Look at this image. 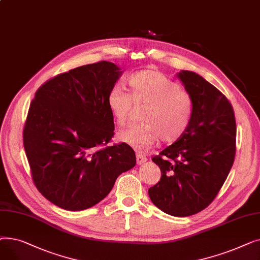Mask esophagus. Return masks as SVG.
<instances>
[{
    "label": "esophagus",
    "instance_id": "1",
    "mask_svg": "<svg viewBox=\"0 0 260 260\" xmlns=\"http://www.w3.org/2000/svg\"><path fill=\"white\" fill-rule=\"evenodd\" d=\"M136 161H137V165H143L147 161V158L142 154H137L136 155Z\"/></svg>",
    "mask_w": 260,
    "mask_h": 260
}]
</instances>
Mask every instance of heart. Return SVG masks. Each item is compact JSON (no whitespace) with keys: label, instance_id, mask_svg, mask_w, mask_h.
Returning <instances> with one entry per match:
<instances>
[{"label":"heart","instance_id":"1","mask_svg":"<svg viewBox=\"0 0 260 260\" xmlns=\"http://www.w3.org/2000/svg\"><path fill=\"white\" fill-rule=\"evenodd\" d=\"M127 84L129 93L113 87L107 94V106L117 124L126 122L136 105H145L141 120L118 135V140L138 152H146L158 143L179 140L187 131L194 115V100L187 90L158 71L144 70L133 75Z\"/></svg>","mask_w":260,"mask_h":260}]
</instances>
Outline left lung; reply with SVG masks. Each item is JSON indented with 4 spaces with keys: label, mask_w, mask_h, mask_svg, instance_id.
<instances>
[{
    "label": "left lung",
    "mask_w": 260,
    "mask_h": 260,
    "mask_svg": "<svg viewBox=\"0 0 260 260\" xmlns=\"http://www.w3.org/2000/svg\"><path fill=\"white\" fill-rule=\"evenodd\" d=\"M194 100V115L182 137L152 160L161 171L148 188L162 212L186 217L209 207L234 163L236 121L225 95L196 73L177 75Z\"/></svg>",
    "instance_id": "obj_1"
}]
</instances>
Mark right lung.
Returning a JSON list of instances; mask_svg holds the SVG:
<instances>
[{"mask_svg":"<svg viewBox=\"0 0 260 260\" xmlns=\"http://www.w3.org/2000/svg\"><path fill=\"white\" fill-rule=\"evenodd\" d=\"M121 74L116 64L100 61L53 77L37 90L23 143L37 188L54 206L91 208L136 166L129 145L104 147L115 129L107 94Z\"/></svg>","mask_w":260,"mask_h":260,"instance_id":"right-lung-1","label":"right lung"}]
</instances>
